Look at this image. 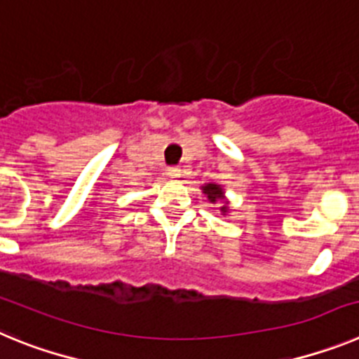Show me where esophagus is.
Listing matches in <instances>:
<instances>
[{"mask_svg":"<svg viewBox=\"0 0 359 359\" xmlns=\"http://www.w3.org/2000/svg\"><path fill=\"white\" fill-rule=\"evenodd\" d=\"M169 176L182 177L183 176V170L180 169V167H170V169H169Z\"/></svg>","mask_w":359,"mask_h":359,"instance_id":"34e87169","label":"esophagus"}]
</instances>
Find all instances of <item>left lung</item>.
Masks as SVG:
<instances>
[{"label": "left lung", "mask_w": 359, "mask_h": 359, "mask_svg": "<svg viewBox=\"0 0 359 359\" xmlns=\"http://www.w3.org/2000/svg\"><path fill=\"white\" fill-rule=\"evenodd\" d=\"M203 194L207 196L208 201L215 203V201H223V207H221V212L226 214L228 212V201H224V190L221 185H215V183H207V185L201 187Z\"/></svg>", "instance_id": "obj_1"}]
</instances>
